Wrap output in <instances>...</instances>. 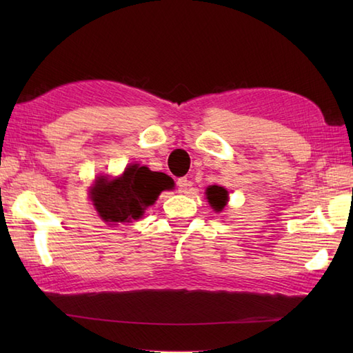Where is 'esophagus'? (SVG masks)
<instances>
[{
	"label": "esophagus",
	"instance_id": "1",
	"mask_svg": "<svg viewBox=\"0 0 353 353\" xmlns=\"http://www.w3.org/2000/svg\"><path fill=\"white\" fill-rule=\"evenodd\" d=\"M177 186H179V191L186 192L192 186V182L188 181L186 177H181V179H177Z\"/></svg>",
	"mask_w": 353,
	"mask_h": 353
}]
</instances>
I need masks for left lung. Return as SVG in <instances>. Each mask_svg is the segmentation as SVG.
Here are the masks:
<instances>
[{"label":"left lung","instance_id":"obj_1","mask_svg":"<svg viewBox=\"0 0 353 353\" xmlns=\"http://www.w3.org/2000/svg\"><path fill=\"white\" fill-rule=\"evenodd\" d=\"M206 196L209 203L215 209V211H221V209L228 203V191L223 186H209L206 190Z\"/></svg>","mask_w":353,"mask_h":353}]
</instances>
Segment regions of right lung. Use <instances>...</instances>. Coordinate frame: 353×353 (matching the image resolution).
Masks as SVG:
<instances>
[{"label":"right lung","mask_w":353,"mask_h":353,"mask_svg":"<svg viewBox=\"0 0 353 353\" xmlns=\"http://www.w3.org/2000/svg\"><path fill=\"white\" fill-rule=\"evenodd\" d=\"M168 186V179L162 172L150 171L134 163L114 181L106 177L97 179L91 190V200L104 221L129 223L138 220Z\"/></svg>","instance_id":"obj_1"}]
</instances>
